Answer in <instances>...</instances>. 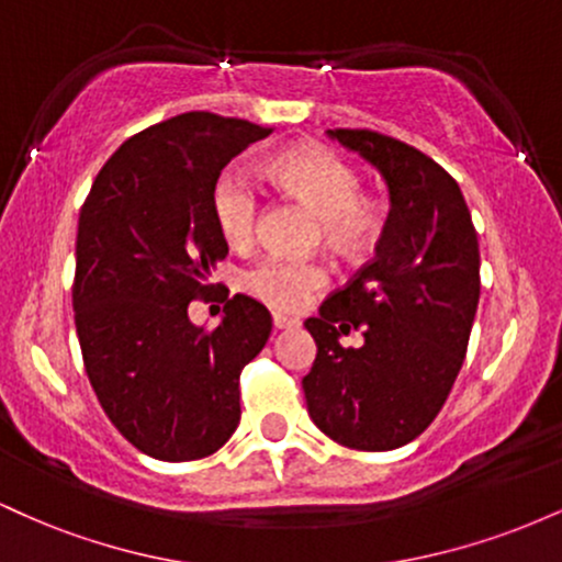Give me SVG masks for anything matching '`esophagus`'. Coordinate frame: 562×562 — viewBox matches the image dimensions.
Listing matches in <instances>:
<instances>
[{
  "mask_svg": "<svg viewBox=\"0 0 562 562\" xmlns=\"http://www.w3.org/2000/svg\"><path fill=\"white\" fill-rule=\"evenodd\" d=\"M272 322H274V327H277V330H288V327H295V325H299V319H293V317H285V314H274Z\"/></svg>",
  "mask_w": 562,
  "mask_h": 562,
  "instance_id": "1",
  "label": "esophagus"
}]
</instances>
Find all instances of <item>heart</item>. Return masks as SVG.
Returning a JSON list of instances; mask_svg holds the SVG:
<instances>
[{
	"label": "heart",
	"mask_w": 562,
	"mask_h": 562,
	"mask_svg": "<svg viewBox=\"0 0 562 562\" xmlns=\"http://www.w3.org/2000/svg\"><path fill=\"white\" fill-rule=\"evenodd\" d=\"M274 173L322 218L327 240L344 254L362 250L380 227V205L370 198H357L359 177L351 166L322 147H303L277 158ZM216 227L229 245H248L259 224L261 195L248 173L229 169L216 179L211 195ZM327 285L322 263L290 261L267 256L243 274V288L250 295L285 312H299Z\"/></svg>",
	"instance_id": "obj_1"
}]
</instances>
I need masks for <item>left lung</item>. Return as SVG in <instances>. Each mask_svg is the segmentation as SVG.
I'll list each match as a JSON object with an SVG mask.
<instances>
[{"mask_svg": "<svg viewBox=\"0 0 562 562\" xmlns=\"http://www.w3.org/2000/svg\"><path fill=\"white\" fill-rule=\"evenodd\" d=\"M389 187L375 259L303 322L317 344L301 380L308 417L359 451L415 441L447 402L481 295V256L460 184L436 160L367 128H327ZM362 329L366 346L339 335Z\"/></svg>", "mask_w": 562, "mask_h": 562, "instance_id": "left-lung-1", "label": "left lung"}]
</instances>
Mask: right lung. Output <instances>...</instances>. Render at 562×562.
<instances>
[{"label": "right lung", "mask_w": 562, "mask_h": 562, "mask_svg": "<svg viewBox=\"0 0 562 562\" xmlns=\"http://www.w3.org/2000/svg\"><path fill=\"white\" fill-rule=\"evenodd\" d=\"M269 128L182 113L126 139L79 214L74 312L89 383L119 434L147 457L214 454L240 423V372L267 346V306L237 293L214 330L192 325L227 256L211 195Z\"/></svg>", "instance_id": "obj_1"}]
</instances>
